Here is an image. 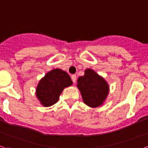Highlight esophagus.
Instances as JSON below:
<instances>
[{"label": "esophagus", "mask_w": 148, "mask_h": 148, "mask_svg": "<svg viewBox=\"0 0 148 148\" xmlns=\"http://www.w3.org/2000/svg\"><path fill=\"white\" fill-rule=\"evenodd\" d=\"M71 80H72V81H73V83H74V84H75V83H76V80H77V77H76V75H72L71 76Z\"/></svg>", "instance_id": "34e87169"}]
</instances>
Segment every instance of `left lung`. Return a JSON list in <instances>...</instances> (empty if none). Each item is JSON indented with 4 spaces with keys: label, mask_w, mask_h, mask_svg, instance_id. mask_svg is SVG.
Wrapping results in <instances>:
<instances>
[{
    "label": "left lung",
    "mask_w": 148,
    "mask_h": 148,
    "mask_svg": "<svg viewBox=\"0 0 148 148\" xmlns=\"http://www.w3.org/2000/svg\"><path fill=\"white\" fill-rule=\"evenodd\" d=\"M77 86L84 102L92 108L102 105L109 93V85L105 78L91 68L86 69L84 76L78 78Z\"/></svg>",
    "instance_id": "1"
}]
</instances>
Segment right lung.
I'll list each match as a JSON object with an SVG mask.
<instances>
[{"instance_id":"right-lung-1","label":"right lung","mask_w":148,"mask_h":148,"mask_svg":"<svg viewBox=\"0 0 148 148\" xmlns=\"http://www.w3.org/2000/svg\"><path fill=\"white\" fill-rule=\"evenodd\" d=\"M73 84L68 73L56 68L40 79L36 88V96L43 106L50 107L59 101L64 88Z\"/></svg>"}]
</instances>
